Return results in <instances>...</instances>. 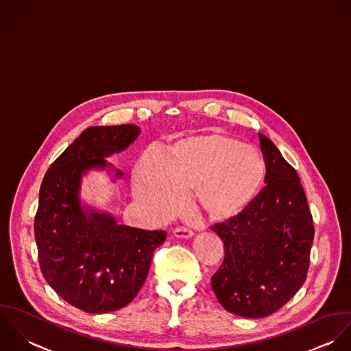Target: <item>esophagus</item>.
<instances>
[{
	"label": "esophagus",
	"mask_w": 351,
	"mask_h": 351,
	"mask_svg": "<svg viewBox=\"0 0 351 351\" xmlns=\"http://www.w3.org/2000/svg\"><path fill=\"white\" fill-rule=\"evenodd\" d=\"M173 236L178 239H191L194 236V233L186 228H176L173 230Z\"/></svg>",
	"instance_id": "34e87169"
}]
</instances>
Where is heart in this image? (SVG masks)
Instances as JSON below:
<instances>
[{
	"instance_id": "b5f03b06",
	"label": "heart",
	"mask_w": 351,
	"mask_h": 351,
	"mask_svg": "<svg viewBox=\"0 0 351 351\" xmlns=\"http://www.w3.org/2000/svg\"><path fill=\"white\" fill-rule=\"evenodd\" d=\"M266 176L265 158L255 147L209 132L173 142L162 156L143 152L134 169L133 191L141 205L162 218L180 210L182 194L191 193L206 217L229 221L259 198Z\"/></svg>"
}]
</instances>
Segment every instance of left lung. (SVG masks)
<instances>
[{
  "label": "left lung",
  "instance_id": "obj_1",
  "mask_svg": "<svg viewBox=\"0 0 351 351\" xmlns=\"http://www.w3.org/2000/svg\"><path fill=\"white\" fill-rule=\"evenodd\" d=\"M266 187L250 209L211 226L225 256L211 277L213 291L230 313L258 319L283 306L302 286L309 269L313 221L295 169L259 133Z\"/></svg>",
  "mask_w": 351,
  "mask_h": 351
}]
</instances>
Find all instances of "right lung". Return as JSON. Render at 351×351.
I'll list each match as a JSON object with an SVG mask.
<instances>
[{"instance_id":"1","label":"right lung","mask_w":351,"mask_h":351,"mask_svg":"<svg viewBox=\"0 0 351 351\" xmlns=\"http://www.w3.org/2000/svg\"><path fill=\"white\" fill-rule=\"evenodd\" d=\"M136 125L92 126L51 164L40 191L34 230L40 270L47 283L73 306L107 313L126 306L147 277L153 251L164 230L119 225L107 211L81 201L82 178L90 171L123 178L106 157L138 138Z\"/></svg>"}]
</instances>
